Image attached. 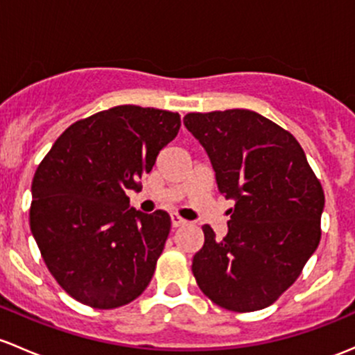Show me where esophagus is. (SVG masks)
I'll use <instances>...</instances> for the list:
<instances>
[{"label": "esophagus", "instance_id": "1", "mask_svg": "<svg viewBox=\"0 0 355 355\" xmlns=\"http://www.w3.org/2000/svg\"><path fill=\"white\" fill-rule=\"evenodd\" d=\"M185 223H187V221H185L184 218H180V216H178V214H171V226H173V227L184 226Z\"/></svg>", "mask_w": 355, "mask_h": 355}]
</instances>
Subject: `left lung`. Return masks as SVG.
Listing matches in <instances>:
<instances>
[{"label": "left lung", "instance_id": "8db88e82", "mask_svg": "<svg viewBox=\"0 0 355 355\" xmlns=\"http://www.w3.org/2000/svg\"><path fill=\"white\" fill-rule=\"evenodd\" d=\"M184 124L207 151L219 193L234 200L223 240L202 226L192 260L197 286L230 311L267 308L320 243L322 184L296 137L257 112H192Z\"/></svg>", "mask_w": 355, "mask_h": 355}]
</instances>
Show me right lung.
I'll return each instance as SVG.
<instances>
[{
  "label": "right lung",
  "instance_id": "obj_1",
  "mask_svg": "<svg viewBox=\"0 0 355 355\" xmlns=\"http://www.w3.org/2000/svg\"><path fill=\"white\" fill-rule=\"evenodd\" d=\"M180 115L119 105L71 124L32 180L30 230L58 284L80 303L114 309L146 289L171 221L129 207Z\"/></svg>",
  "mask_w": 355,
  "mask_h": 355
}]
</instances>
